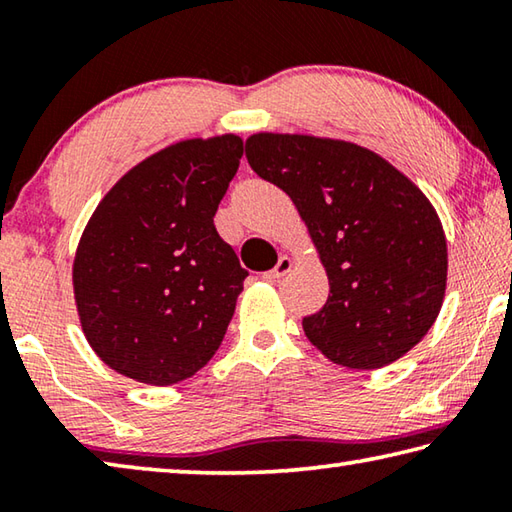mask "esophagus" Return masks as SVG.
<instances>
[{
	"label": "esophagus",
	"mask_w": 512,
	"mask_h": 512,
	"mask_svg": "<svg viewBox=\"0 0 512 512\" xmlns=\"http://www.w3.org/2000/svg\"><path fill=\"white\" fill-rule=\"evenodd\" d=\"M291 268H293V259L287 257V255H282L280 259H277V264L271 268V271L264 273V280H268V282L280 280V277L287 275V273L291 271Z\"/></svg>",
	"instance_id": "obj_1"
}]
</instances>
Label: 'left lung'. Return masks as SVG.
Masks as SVG:
<instances>
[{
    "mask_svg": "<svg viewBox=\"0 0 512 512\" xmlns=\"http://www.w3.org/2000/svg\"><path fill=\"white\" fill-rule=\"evenodd\" d=\"M246 158L289 194L327 271L325 307L302 318L307 339L354 370L404 357L436 323L447 287V241L429 198L343 140L255 133Z\"/></svg>",
    "mask_w": 512,
    "mask_h": 512,
    "instance_id": "left-lung-1",
    "label": "left lung"
}]
</instances>
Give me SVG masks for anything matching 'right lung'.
<instances>
[{
  "mask_svg": "<svg viewBox=\"0 0 512 512\" xmlns=\"http://www.w3.org/2000/svg\"><path fill=\"white\" fill-rule=\"evenodd\" d=\"M241 155L237 135L171 144L124 173L85 225L76 309L119 375L171 386L219 350L248 275L214 228Z\"/></svg>",
  "mask_w": 512,
  "mask_h": 512,
  "instance_id": "obj_1",
  "label": "right lung"
}]
</instances>
